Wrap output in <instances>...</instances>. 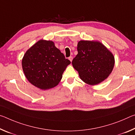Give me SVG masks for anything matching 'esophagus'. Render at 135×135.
<instances>
[{
  "label": "esophagus",
  "instance_id": "34e87169",
  "mask_svg": "<svg viewBox=\"0 0 135 135\" xmlns=\"http://www.w3.org/2000/svg\"><path fill=\"white\" fill-rule=\"evenodd\" d=\"M72 59H73V57H72V56H70V57H69V60H70V61H72Z\"/></svg>",
  "mask_w": 135,
  "mask_h": 135
}]
</instances>
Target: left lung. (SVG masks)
Listing matches in <instances>:
<instances>
[{
    "label": "left lung",
    "mask_w": 135,
    "mask_h": 135,
    "mask_svg": "<svg viewBox=\"0 0 135 135\" xmlns=\"http://www.w3.org/2000/svg\"><path fill=\"white\" fill-rule=\"evenodd\" d=\"M78 54L72 61L80 78L89 85L101 83L111 74L114 66V57L99 42L81 41L78 43Z\"/></svg>",
    "instance_id": "left-lung-1"
}]
</instances>
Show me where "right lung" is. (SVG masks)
I'll use <instances>...</instances> for the list:
<instances>
[{"instance_id":"1","label":"right lung","mask_w":135,"mask_h":135,"mask_svg":"<svg viewBox=\"0 0 135 135\" xmlns=\"http://www.w3.org/2000/svg\"><path fill=\"white\" fill-rule=\"evenodd\" d=\"M70 63L52 41L41 40L28 49L22 60L26 78L35 87L48 90L56 86Z\"/></svg>"}]
</instances>
